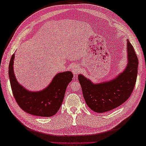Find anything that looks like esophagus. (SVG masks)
<instances>
[{"instance_id":"obj_1","label":"esophagus","mask_w":146,"mask_h":146,"mask_svg":"<svg viewBox=\"0 0 146 146\" xmlns=\"http://www.w3.org/2000/svg\"><path fill=\"white\" fill-rule=\"evenodd\" d=\"M71 71H72L74 76H76L80 72V68L78 65H74L72 69H71Z\"/></svg>"}]
</instances>
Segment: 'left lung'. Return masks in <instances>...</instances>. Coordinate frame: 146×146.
I'll return each instance as SVG.
<instances>
[{
    "mask_svg": "<svg viewBox=\"0 0 146 146\" xmlns=\"http://www.w3.org/2000/svg\"><path fill=\"white\" fill-rule=\"evenodd\" d=\"M127 66L122 72L108 81L95 83L82 74L78 75L83 97L93 111L104 113L114 109L130 97L135 85L138 58L134 48L127 39Z\"/></svg>",
    "mask_w": 146,
    "mask_h": 146,
    "instance_id": "obj_1",
    "label": "left lung"
}]
</instances>
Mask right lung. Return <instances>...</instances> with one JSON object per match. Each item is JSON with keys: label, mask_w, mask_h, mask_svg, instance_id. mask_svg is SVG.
<instances>
[{"label": "right lung", "mask_w": 146, "mask_h": 146, "mask_svg": "<svg viewBox=\"0 0 146 146\" xmlns=\"http://www.w3.org/2000/svg\"><path fill=\"white\" fill-rule=\"evenodd\" d=\"M15 54L9 66V76L15 101L24 111L33 115L52 117L58 112L63 103L67 86L73 77L71 71L58 73L51 82L42 90L30 91L21 85L14 72Z\"/></svg>", "instance_id": "right-lung-1"}]
</instances>
